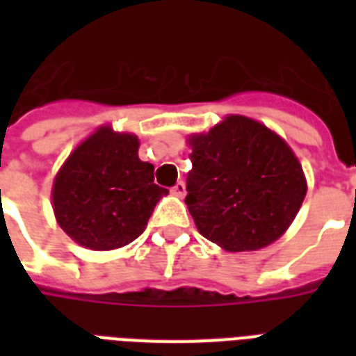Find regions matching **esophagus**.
<instances>
[{"instance_id": "obj_1", "label": "esophagus", "mask_w": 356, "mask_h": 356, "mask_svg": "<svg viewBox=\"0 0 356 356\" xmlns=\"http://www.w3.org/2000/svg\"><path fill=\"white\" fill-rule=\"evenodd\" d=\"M184 192H186V184H184L183 181H179V183L175 184V186H173V188H172V194L173 195H179V197H183Z\"/></svg>"}]
</instances>
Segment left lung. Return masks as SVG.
I'll return each instance as SVG.
<instances>
[{"label": "left lung", "mask_w": 356, "mask_h": 356, "mask_svg": "<svg viewBox=\"0 0 356 356\" xmlns=\"http://www.w3.org/2000/svg\"><path fill=\"white\" fill-rule=\"evenodd\" d=\"M186 205L197 231L227 251L275 242L301 209L307 181L298 156L273 131L227 116L190 138Z\"/></svg>", "instance_id": "obj_1"}]
</instances>
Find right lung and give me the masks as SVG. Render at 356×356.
<instances>
[{
	"label": "right lung",
	"mask_w": 356,
	"mask_h": 356,
	"mask_svg": "<svg viewBox=\"0 0 356 356\" xmlns=\"http://www.w3.org/2000/svg\"><path fill=\"white\" fill-rule=\"evenodd\" d=\"M138 159V138L97 129L68 156L53 183V211L64 233L96 251L127 245L144 233L166 190Z\"/></svg>",
	"instance_id": "add662e5"
}]
</instances>
